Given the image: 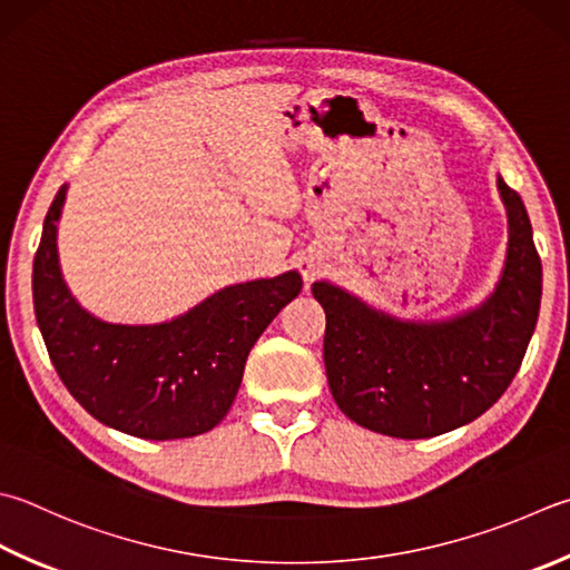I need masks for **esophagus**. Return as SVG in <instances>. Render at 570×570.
Wrapping results in <instances>:
<instances>
[{"label": "esophagus", "mask_w": 570, "mask_h": 570, "mask_svg": "<svg viewBox=\"0 0 570 570\" xmlns=\"http://www.w3.org/2000/svg\"><path fill=\"white\" fill-rule=\"evenodd\" d=\"M299 273L305 275V281H313L315 273H317V263L315 261H303V263H299Z\"/></svg>", "instance_id": "esophagus-1"}]
</instances>
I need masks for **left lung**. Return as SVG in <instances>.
<instances>
[{
  "mask_svg": "<svg viewBox=\"0 0 570 570\" xmlns=\"http://www.w3.org/2000/svg\"><path fill=\"white\" fill-rule=\"evenodd\" d=\"M509 216L503 275L487 303L446 322L396 320L320 281L330 392L352 422L429 439L474 422L507 392L541 307V257L521 196L499 178Z\"/></svg>",
  "mask_w": 570,
  "mask_h": 570,
  "instance_id": "obj_1",
  "label": "left lung"
}]
</instances>
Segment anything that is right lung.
I'll return each mask as SVG.
<instances>
[{
  "mask_svg": "<svg viewBox=\"0 0 570 570\" xmlns=\"http://www.w3.org/2000/svg\"><path fill=\"white\" fill-rule=\"evenodd\" d=\"M67 186L47 213L35 255V313L63 386L101 424L141 439L210 432L228 414L245 360L275 315L297 297L295 271L223 287L170 322L111 325L86 313L61 277L57 220Z\"/></svg>",
  "mask_w": 570,
  "mask_h": 570,
  "instance_id": "obj_1",
  "label": "right lung"
}]
</instances>
